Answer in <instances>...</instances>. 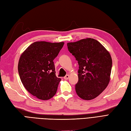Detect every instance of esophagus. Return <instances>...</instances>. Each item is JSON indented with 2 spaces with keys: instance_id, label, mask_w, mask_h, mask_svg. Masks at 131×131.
Wrapping results in <instances>:
<instances>
[{
  "instance_id": "obj_1",
  "label": "esophagus",
  "mask_w": 131,
  "mask_h": 131,
  "mask_svg": "<svg viewBox=\"0 0 131 131\" xmlns=\"http://www.w3.org/2000/svg\"><path fill=\"white\" fill-rule=\"evenodd\" d=\"M69 77V75H66V76L64 77V79H65V80H68Z\"/></svg>"
}]
</instances>
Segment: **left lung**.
Here are the masks:
<instances>
[{"label":"left lung","instance_id":"obj_1","mask_svg":"<svg viewBox=\"0 0 131 131\" xmlns=\"http://www.w3.org/2000/svg\"><path fill=\"white\" fill-rule=\"evenodd\" d=\"M67 46L79 66L76 92L82 100H93L109 84L112 68L110 54L100 42L92 38L68 42Z\"/></svg>","mask_w":131,"mask_h":131}]
</instances>
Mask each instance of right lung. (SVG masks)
<instances>
[{
	"label": "right lung",
	"mask_w": 131,
	"mask_h": 131,
	"mask_svg": "<svg viewBox=\"0 0 131 131\" xmlns=\"http://www.w3.org/2000/svg\"><path fill=\"white\" fill-rule=\"evenodd\" d=\"M64 43L34 42L19 58L18 71L21 82L31 94L39 100H48L56 93L61 79L56 76L53 61Z\"/></svg>",
	"instance_id": "1"
}]
</instances>
